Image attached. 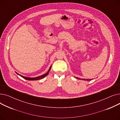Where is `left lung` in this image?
<instances>
[{
  "label": "left lung",
  "mask_w": 120,
  "mask_h": 120,
  "mask_svg": "<svg viewBox=\"0 0 120 120\" xmlns=\"http://www.w3.org/2000/svg\"><path fill=\"white\" fill-rule=\"evenodd\" d=\"M76 78H77V79H80V78H77V77H76ZM82 80H87V81H89V80H91L92 79H82Z\"/></svg>",
  "instance_id": "1"
}]
</instances>
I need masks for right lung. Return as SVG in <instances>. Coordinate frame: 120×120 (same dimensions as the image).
Returning a JSON list of instances; mask_svg holds the SVG:
<instances>
[{
	"mask_svg": "<svg viewBox=\"0 0 120 120\" xmlns=\"http://www.w3.org/2000/svg\"><path fill=\"white\" fill-rule=\"evenodd\" d=\"M50 68H51V66L50 67V68H49V71H48L46 73H45V74H43V75H41V76H38V77H34V78H30V77H25V76H22V75H20V74H19L18 73H17V72H16L18 75H19V76H20L21 77H22V78H23L24 79H26V80H30V81H31V80H40V79H43V78H44L45 77V76H46L47 75H48V74H49V71L50 70Z\"/></svg>",
	"mask_w": 120,
	"mask_h": 120,
	"instance_id": "obj_1",
	"label": "right lung"
}]
</instances>
